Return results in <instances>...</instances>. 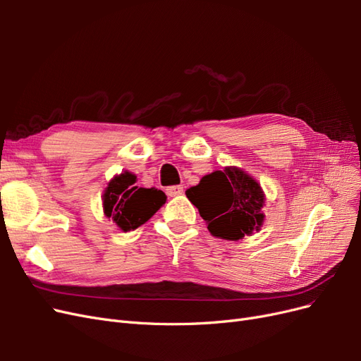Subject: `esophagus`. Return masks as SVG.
<instances>
[{
  "instance_id": "obj_1",
  "label": "esophagus",
  "mask_w": 361,
  "mask_h": 361,
  "mask_svg": "<svg viewBox=\"0 0 361 361\" xmlns=\"http://www.w3.org/2000/svg\"><path fill=\"white\" fill-rule=\"evenodd\" d=\"M166 192L170 197H178V195L183 194V187L182 185H173V187H167Z\"/></svg>"
}]
</instances>
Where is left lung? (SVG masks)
Masks as SVG:
<instances>
[{
  "label": "left lung",
  "instance_id": "obj_1",
  "mask_svg": "<svg viewBox=\"0 0 361 361\" xmlns=\"http://www.w3.org/2000/svg\"><path fill=\"white\" fill-rule=\"evenodd\" d=\"M187 197L216 238L238 241L264 223L265 199L260 185L236 167L207 174L187 191Z\"/></svg>",
  "mask_w": 361,
  "mask_h": 361
}]
</instances>
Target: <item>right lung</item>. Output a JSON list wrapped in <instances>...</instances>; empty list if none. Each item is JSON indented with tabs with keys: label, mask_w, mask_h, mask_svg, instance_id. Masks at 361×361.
<instances>
[{
	"label": "right lung",
	"mask_w": 361,
	"mask_h": 361,
	"mask_svg": "<svg viewBox=\"0 0 361 361\" xmlns=\"http://www.w3.org/2000/svg\"><path fill=\"white\" fill-rule=\"evenodd\" d=\"M135 180L137 176L125 171L108 183L104 194L105 215L123 232L145 224L167 199L161 190L135 187Z\"/></svg>",
	"instance_id": "add662e5"
}]
</instances>
